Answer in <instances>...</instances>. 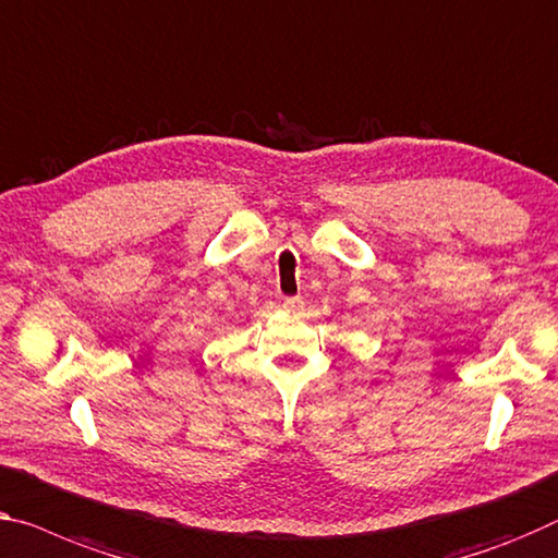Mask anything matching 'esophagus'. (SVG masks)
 <instances>
[{"instance_id": "esophagus-1", "label": "esophagus", "mask_w": 558, "mask_h": 558, "mask_svg": "<svg viewBox=\"0 0 558 558\" xmlns=\"http://www.w3.org/2000/svg\"><path fill=\"white\" fill-rule=\"evenodd\" d=\"M282 307H286L288 313H301L303 311V298H286V301H282Z\"/></svg>"}]
</instances>
